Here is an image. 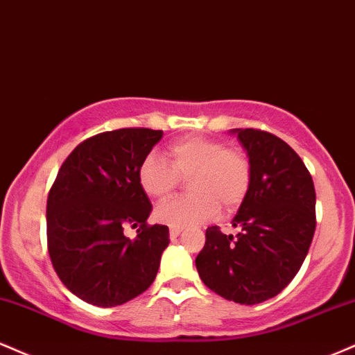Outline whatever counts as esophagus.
I'll return each instance as SVG.
<instances>
[{
  "label": "esophagus",
  "instance_id": "1",
  "mask_svg": "<svg viewBox=\"0 0 355 355\" xmlns=\"http://www.w3.org/2000/svg\"><path fill=\"white\" fill-rule=\"evenodd\" d=\"M181 232H182L181 227H171V229H169L171 239H174V237H178L179 234H181Z\"/></svg>",
  "mask_w": 355,
  "mask_h": 355
}]
</instances>
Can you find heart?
<instances>
[{
  "label": "heart",
  "mask_w": 355,
  "mask_h": 355,
  "mask_svg": "<svg viewBox=\"0 0 355 355\" xmlns=\"http://www.w3.org/2000/svg\"><path fill=\"white\" fill-rule=\"evenodd\" d=\"M168 161L148 154L137 168V182L149 198L164 199L189 178L191 194L156 207V219L171 227H189L232 212L245 201L252 184V164L243 149L209 137L191 136L169 144Z\"/></svg>",
  "instance_id": "1"
}]
</instances>
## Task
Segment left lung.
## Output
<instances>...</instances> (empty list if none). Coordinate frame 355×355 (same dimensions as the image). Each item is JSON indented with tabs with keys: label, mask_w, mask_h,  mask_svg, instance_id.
Here are the masks:
<instances>
[{
	"label": "left lung",
	"mask_w": 355,
	"mask_h": 355,
	"mask_svg": "<svg viewBox=\"0 0 355 355\" xmlns=\"http://www.w3.org/2000/svg\"><path fill=\"white\" fill-rule=\"evenodd\" d=\"M252 164V184L232 226L206 229L196 257L201 281L227 301L259 304L281 293L301 269L315 231V189L299 154L261 129H234Z\"/></svg>",
	"instance_id": "1"
}]
</instances>
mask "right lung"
Masks as SVG:
<instances>
[{"label":"right lung","mask_w":355,"mask_h":355,"mask_svg":"<svg viewBox=\"0 0 355 355\" xmlns=\"http://www.w3.org/2000/svg\"><path fill=\"white\" fill-rule=\"evenodd\" d=\"M161 137L148 128L99 132L58 171L46 204L48 252L62 284L85 302L121 306L156 279L169 229L148 224L153 206L137 168ZM126 225L138 229L136 240L123 236Z\"/></svg>","instance_id":"add662e5"}]
</instances>
